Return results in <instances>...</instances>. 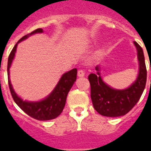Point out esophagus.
I'll use <instances>...</instances> for the list:
<instances>
[{
    "mask_svg": "<svg viewBox=\"0 0 151 151\" xmlns=\"http://www.w3.org/2000/svg\"><path fill=\"white\" fill-rule=\"evenodd\" d=\"M78 76L80 77V78H81V77H84V76H85V72H84L82 69H79L78 71Z\"/></svg>",
    "mask_w": 151,
    "mask_h": 151,
    "instance_id": "obj_1",
    "label": "esophagus"
}]
</instances>
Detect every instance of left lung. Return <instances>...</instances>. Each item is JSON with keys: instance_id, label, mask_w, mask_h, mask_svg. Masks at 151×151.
Segmentation results:
<instances>
[{"instance_id": "obj_1", "label": "left lung", "mask_w": 151, "mask_h": 151, "mask_svg": "<svg viewBox=\"0 0 151 151\" xmlns=\"http://www.w3.org/2000/svg\"><path fill=\"white\" fill-rule=\"evenodd\" d=\"M133 43L137 51L139 73L136 81L129 87L124 90L110 87L102 80L99 65L95 67L97 73H91L88 76L92 104L95 110L102 116L117 117L125 115L136 105L142 95L147 74L145 57L142 47L135 41Z\"/></svg>"}]
</instances>
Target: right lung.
<instances>
[{"label":"right lung","instance_id":"1","mask_svg":"<svg viewBox=\"0 0 151 151\" xmlns=\"http://www.w3.org/2000/svg\"><path fill=\"white\" fill-rule=\"evenodd\" d=\"M42 32H43V29L39 28L32 31L30 34L26 35L25 36L18 40V43L15 44V46L14 47V48L12 49L11 52L9 56L7 72H8V82L10 93L18 107L25 113H27L28 116H30L35 120H49L56 118L62 112L65 105L67 95L77 79V72H78L77 69H73L69 72L64 73L52 92L47 98L39 102L23 101L15 93L9 80V68L14 57L18 43H20L22 40H26L31 35L42 33Z\"/></svg>","mask_w":151,"mask_h":151}]
</instances>
